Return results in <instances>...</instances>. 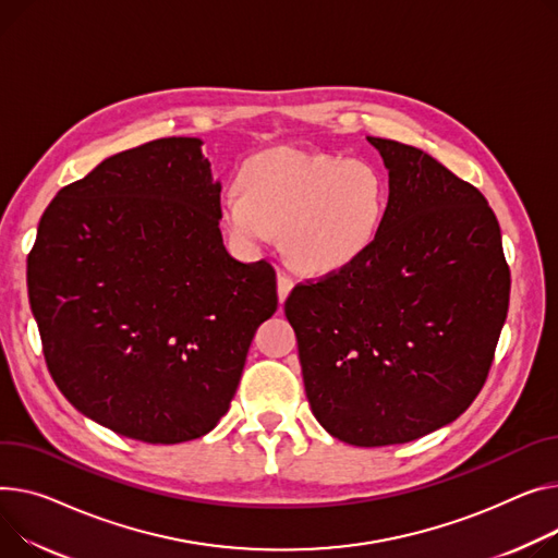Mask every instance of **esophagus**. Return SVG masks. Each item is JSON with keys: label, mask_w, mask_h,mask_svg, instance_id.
Returning <instances> with one entry per match:
<instances>
[{"label": "esophagus", "mask_w": 558, "mask_h": 558, "mask_svg": "<svg viewBox=\"0 0 558 558\" xmlns=\"http://www.w3.org/2000/svg\"><path fill=\"white\" fill-rule=\"evenodd\" d=\"M291 287H293V278L287 276L284 271H278V299H280V303L287 299Z\"/></svg>", "instance_id": "1"}]
</instances>
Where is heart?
<instances>
[{
	"instance_id": "b5f03b06",
	"label": "heart",
	"mask_w": 558,
	"mask_h": 558,
	"mask_svg": "<svg viewBox=\"0 0 558 558\" xmlns=\"http://www.w3.org/2000/svg\"><path fill=\"white\" fill-rule=\"evenodd\" d=\"M388 206L390 189L377 166L274 147L242 166L240 185L221 197V219L244 248L280 233L295 269L331 274L375 244Z\"/></svg>"
}]
</instances>
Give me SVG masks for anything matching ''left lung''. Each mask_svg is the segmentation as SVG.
I'll return each mask as SVG.
<instances>
[{
  "mask_svg": "<svg viewBox=\"0 0 558 558\" xmlns=\"http://www.w3.org/2000/svg\"><path fill=\"white\" fill-rule=\"evenodd\" d=\"M386 168L379 238L352 265L295 284L314 417L354 447H388L458 420L489 377L509 307V265L485 195L430 155L367 136Z\"/></svg>",
  "mask_w": 558,
  "mask_h": 558,
  "instance_id": "8db88e82",
  "label": "left lung"
}]
</instances>
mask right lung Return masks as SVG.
Masks as SVG:
<instances>
[{
    "mask_svg": "<svg viewBox=\"0 0 558 558\" xmlns=\"http://www.w3.org/2000/svg\"><path fill=\"white\" fill-rule=\"evenodd\" d=\"M202 141L170 136L96 166L47 206L26 284L49 373L94 422L147 444L206 435L235 397L276 271L221 242Z\"/></svg>",
    "mask_w": 558,
    "mask_h": 558,
    "instance_id": "obj_1",
    "label": "right lung"
}]
</instances>
